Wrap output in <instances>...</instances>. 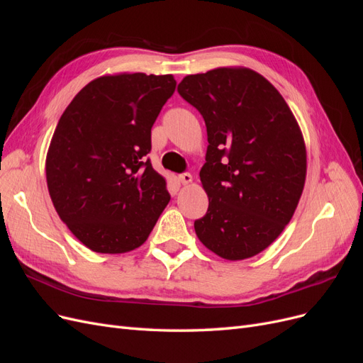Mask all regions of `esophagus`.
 <instances>
[{
	"mask_svg": "<svg viewBox=\"0 0 363 363\" xmlns=\"http://www.w3.org/2000/svg\"><path fill=\"white\" fill-rule=\"evenodd\" d=\"M179 180H180V183H182V184H191V183H192V175H191L189 172H184V174H180V177H179Z\"/></svg>",
	"mask_w": 363,
	"mask_h": 363,
	"instance_id": "obj_1",
	"label": "esophagus"
}]
</instances>
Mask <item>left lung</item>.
I'll return each instance as SVG.
<instances>
[{"label":"left lung","mask_w":363,"mask_h":363,"mask_svg":"<svg viewBox=\"0 0 363 363\" xmlns=\"http://www.w3.org/2000/svg\"><path fill=\"white\" fill-rule=\"evenodd\" d=\"M179 94L207 128L200 171L207 213L194 227L201 244L227 260L268 248L289 224L303 194V133L280 92L250 68L186 75Z\"/></svg>","instance_id":"1"}]
</instances>
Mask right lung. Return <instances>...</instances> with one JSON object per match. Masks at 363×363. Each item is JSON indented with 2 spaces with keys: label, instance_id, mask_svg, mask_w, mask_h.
<instances>
[{
  "label": "right lung",
  "instance_id": "right-lung-1",
  "mask_svg": "<svg viewBox=\"0 0 363 363\" xmlns=\"http://www.w3.org/2000/svg\"><path fill=\"white\" fill-rule=\"evenodd\" d=\"M175 84L171 74L98 77L59 119L45 162L48 192L71 233L95 252L140 247L171 200L145 156Z\"/></svg>",
  "mask_w": 363,
  "mask_h": 363
}]
</instances>
